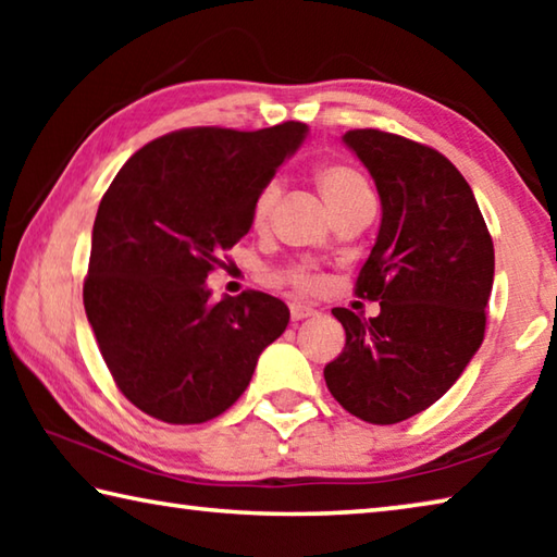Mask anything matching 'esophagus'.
<instances>
[{
	"mask_svg": "<svg viewBox=\"0 0 557 557\" xmlns=\"http://www.w3.org/2000/svg\"><path fill=\"white\" fill-rule=\"evenodd\" d=\"M289 314H292V322H299V319L314 317L317 309L309 307V305H301V301H292V305H289Z\"/></svg>",
	"mask_w": 557,
	"mask_h": 557,
	"instance_id": "obj_1",
	"label": "esophagus"
}]
</instances>
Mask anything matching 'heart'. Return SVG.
Masks as SVG:
<instances>
[{"label":"heart","mask_w":557,"mask_h":557,"mask_svg":"<svg viewBox=\"0 0 557 557\" xmlns=\"http://www.w3.org/2000/svg\"><path fill=\"white\" fill-rule=\"evenodd\" d=\"M314 184L319 191H322L324 201L329 203V209L334 211V215L338 211L348 209V206H354L371 196L369 184L363 182V176L358 174L356 169L346 166V164H336V162L319 164L314 169ZM280 194H282V186L277 178H272V182H268L260 188L258 199H256V203H252V223L262 225L270 219L272 206L277 203ZM280 277L287 280L289 285L299 287L301 292H317L319 287H322V277H319L317 272L307 265H295V268L282 270Z\"/></svg>","instance_id":"heart-1"}]
</instances>
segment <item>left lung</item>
I'll return each instance as SVG.
<instances>
[{"label": "left lung", "instance_id": "8db88e82", "mask_svg": "<svg viewBox=\"0 0 557 557\" xmlns=\"http://www.w3.org/2000/svg\"><path fill=\"white\" fill-rule=\"evenodd\" d=\"M342 139L381 196V228L356 280L381 314L332 309L346 346L324 379L344 410L395 425L437 403L482 346L494 243L467 178L437 149L381 129Z\"/></svg>", "mask_w": 557, "mask_h": 557}]
</instances>
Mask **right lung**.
I'll list each match as a JSON object with an SVG mask.
<instances>
[{
    "instance_id": "1",
    "label": "right lung",
    "mask_w": 557,
    "mask_h": 557,
    "mask_svg": "<svg viewBox=\"0 0 557 557\" xmlns=\"http://www.w3.org/2000/svg\"><path fill=\"white\" fill-rule=\"evenodd\" d=\"M307 125L191 127L132 154L98 206L83 305L122 395L172 425L219 418L285 332L282 299H211L209 272L252 225L258 191Z\"/></svg>"
}]
</instances>
